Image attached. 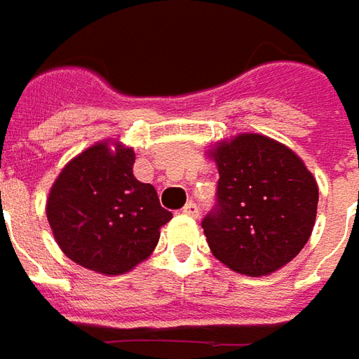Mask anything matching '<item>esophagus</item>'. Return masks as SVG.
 <instances>
[{"label":"esophagus","instance_id":"obj_1","mask_svg":"<svg viewBox=\"0 0 359 359\" xmlns=\"http://www.w3.org/2000/svg\"><path fill=\"white\" fill-rule=\"evenodd\" d=\"M182 211H184L185 215H189V217H199V207H197V203H194V201H187Z\"/></svg>","mask_w":359,"mask_h":359}]
</instances>
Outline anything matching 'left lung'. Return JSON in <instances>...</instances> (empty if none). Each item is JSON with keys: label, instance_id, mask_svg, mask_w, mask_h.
Here are the masks:
<instances>
[{"label": "left lung", "instance_id": "obj_1", "mask_svg": "<svg viewBox=\"0 0 359 359\" xmlns=\"http://www.w3.org/2000/svg\"><path fill=\"white\" fill-rule=\"evenodd\" d=\"M217 205L201 222L209 248L236 273L269 276L313 232L318 185L291 148L248 133L217 142Z\"/></svg>", "mask_w": 359, "mask_h": 359}]
</instances>
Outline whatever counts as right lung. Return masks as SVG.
<instances>
[{
	"instance_id": "right-lung-1",
	"label": "right lung",
	"mask_w": 359,
	"mask_h": 359,
	"mask_svg": "<svg viewBox=\"0 0 359 359\" xmlns=\"http://www.w3.org/2000/svg\"><path fill=\"white\" fill-rule=\"evenodd\" d=\"M103 140L64 165L50 187L46 217L60 250L76 264L121 276L152 254L172 219L150 184L133 174L135 152Z\"/></svg>"
}]
</instances>
